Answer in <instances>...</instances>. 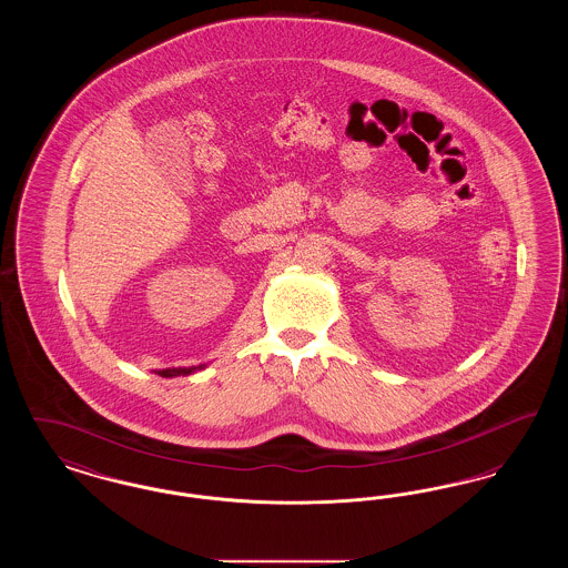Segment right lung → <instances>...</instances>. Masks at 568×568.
I'll use <instances>...</instances> for the list:
<instances>
[{
    "mask_svg": "<svg viewBox=\"0 0 568 568\" xmlns=\"http://www.w3.org/2000/svg\"><path fill=\"white\" fill-rule=\"evenodd\" d=\"M204 366H191V368H165V371H160V375L162 377H179V375H191V373H195V371H202Z\"/></svg>",
    "mask_w": 568,
    "mask_h": 568,
    "instance_id": "right-lung-1",
    "label": "right lung"
}]
</instances>
